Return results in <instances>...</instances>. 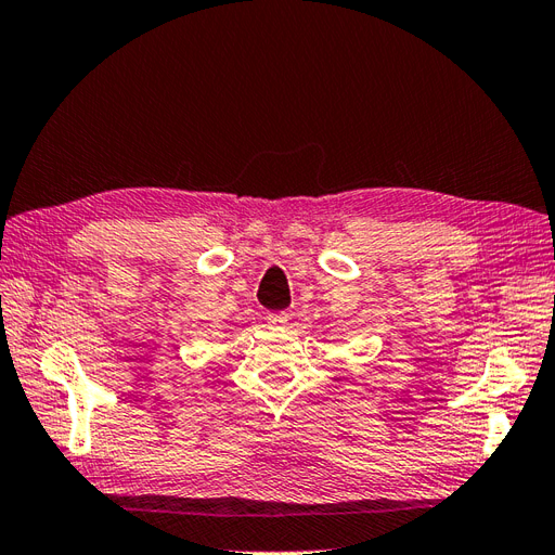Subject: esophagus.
Instances as JSON below:
<instances>
[{"label":"esophagus","mask_w":555,"mask_h":555,"mask_svg":"<svg viewBox=\"0 0 555 555\" xmlns=\"http://www.w3.org/2000/svg\"><path fill=\"white\" fill-rule=\"evenodd\" d=\"M287 314H284V312H268L266 314V322H268V326H271V328H284V326H287Z\"/></svg>","instance_id":"obj_1"}]
</instances>
